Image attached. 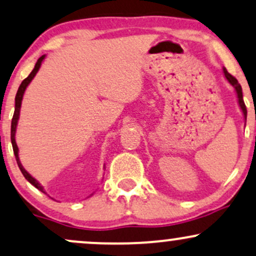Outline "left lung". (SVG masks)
I'll use <instances>...</instances> for the list:
<instances>
[{"instance_id": "8db88e82", "label": "left lung", "mask_w": 256, "mask_h": 256, "mask_svg": "<svg viewBox=\"0 0 256 256\" xmlns=\"http://www.w3.org/2000/svg\"><path fill=\"white\" fill-rule=\"evenodd\" d=\"M223 72H224V75H226V78L228 81H229L234 86V88H235L236 93H237V98H238V104H240V107H241L242 112H243V116H244V118L247 119V107H246L244 104V101H243V95H242V87L241 84H240L238 81L234 78L232 74L228 72V70L226 68H223Z\"/></svg>"}]
</instances>
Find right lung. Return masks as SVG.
I'll use <instances>...</instances> for the list:
<instances>
[{
    "label": "right lung",
    "mask_w": 256,
    "mask_h": 256,
    "mask_svg": "<svg viewBox=\"0 0 256 256\" xmlns=\"http://www.w3.org/2000/svg\"><path fill=\"white\" fill-rule=\"evenodd\" d=\"M45 56H42L38 60V62L36 63L34 66V69L32 70V72L30 74L28 78H26L22 82H21L19 89H18V93H16V96H15V110H14V116H13V119H12V128H10V140H12V146H13V150H14V155H15V158H16V162H18V166H19L21 173L24 174V176L27 178V180L30 181V184H33V186L36 187V188H38L39 190H42V192H44V190H42V186H40V184L38 181L36 180L34 178H32L30 175L27 173L26 170H24V168L22 167V164H21L20 160H19V149H18V146L16 143H15V131H16V124H18V120H19V114H20V107H21V101H22V96H24V90H26V87L30 84V82L32 81L33 78L36 76V74L38 72L40 66H42V62L44 60Z\"/></svg>",
    "instance_id": "1"
}]
</instances>
